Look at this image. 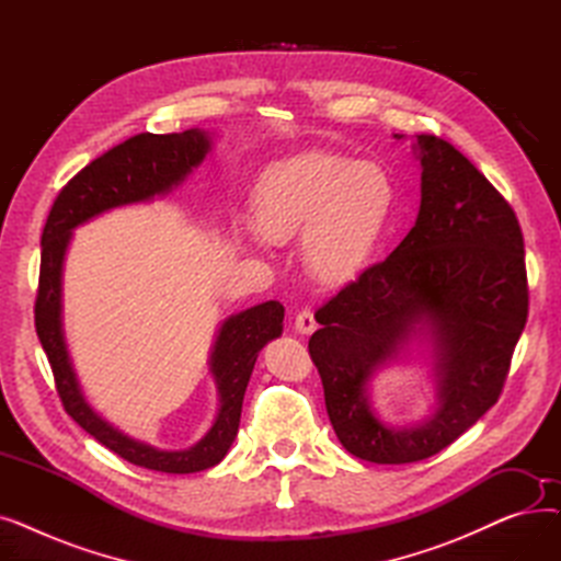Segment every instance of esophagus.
<instances>
[{
    "mask_svg": "<svg viewBox=\"0 0 561 561\" xmlns=\"http://www.w3.org/2000/svg\"><path fill=\"white\" fill-rule=\"evenodd\" d=\"M293 328H296L298 334H311L316 330V318H313V311L311 309H302L298 316H296V322H293Z\"/></svg>",
    "mask_w": 561,
    "mask_h": 561,
    "instance_id": "1",
    "label": "esophagus"
}]
</instances>
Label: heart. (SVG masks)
I'll return each instance as SVG.
<instances>
[{"label":"heart","instance_id":"obj_1","mask_svg":"<svg viewBox=\"0 0 561 561\" xmlns=\"http://www.w3.org/2000/svg\"><path fill=\"white\" fill-rule=\"evenodd\" d=\"M398 202L387 168L339 152H305L265 170L250 193V225L265 243L300 233L305 268L345 284L373 259Z\"/></svg>","mask_w":561,"mask_h":561}]
</instances>
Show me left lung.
<instances>
[{
	"mask_svg": "<svg viewBox=\"0 0 561 561\" xmlns=\"http://www.w3.org/2000/svg\"><path fill=\"white\" fill-rule=\"evenodd\" d=\"M402 140V134H393ZM421 209L404 241L316 311L309 355L341 446L373 463L427 459L497 402L527 320L523 233L512 206L444 138L414 140ZM419 351L435 409L414 426L381 422L371 379Z\"/></svg>",
	"mask_w": 561,
	"mask_h": 561,
	"instance_id": "1",
	"label": "left lung"
}]
</instances>
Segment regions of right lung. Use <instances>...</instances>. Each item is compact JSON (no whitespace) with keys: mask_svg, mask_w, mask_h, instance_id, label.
I'll return each instance as SVG.
<instances>
[{"mask_svg":"<svg viewBox=\"0 0 561 561\" xmlns=\"http://www.w3.org/2000/svg\"><path fill=\"white\" fill-rule=\"evenodd\" d=\"M211 147L214 134L204 129L163 136L138 134L113 147L75 174L58 193L41 241L36 332L66 411L102 446L129 463L159 473H197L225 459L239 434L243 396L259 352L265 343L282 336L284 307L277 300H268L222 320L209 357V373L218 389L216 421L191 448L163 450L117 430L85 400L64 332V263L72 231L79 225L111 209L168 195L186 182V176L211 152Z\"/></svg>","mask_w":561,"mask_h":561,"instance_id":"obj_1","label":"right lung"}]
</instances>
